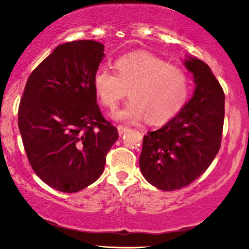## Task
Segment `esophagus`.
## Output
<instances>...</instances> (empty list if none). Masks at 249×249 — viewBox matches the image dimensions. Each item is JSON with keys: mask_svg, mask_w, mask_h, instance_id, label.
Wrapping results in <instances>:
<instances>
[{"mask_svg": "<svg viewBox=\"0 0 249 249\" xmlns=\"http://www.w3.org/2000/svg\"><path fill=\"white\" fill-rule=\"evenodd\" d=\"M118 132H119V135H124V132H127L128 130H129V128L128 127H124V125H118Z\"/></svg>", "mask_w": 249, "mask_h": 249, "instance_id": "34e87169", "label": "esophagus"}]
</instances>
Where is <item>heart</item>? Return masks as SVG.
Segmentation results:
<instances>
[{
    "label": "heart",
    "instance_id": "obj_1",
    "mask_svg": "<svg viewBox=\"0 0 249 249\" xmlns=\"http://www.w3.org/2000/svg\"><path fill=\"white\" fill-rule=\"evenodd\" d=\"M115 72L100 68L94 74L95 94L104 107L113 110L127 91L131 98L114 113L120 121L163 124L179 113L189 96V79L178 67L148 53L121 56L114 63Z\"/></svg>",
    "mask_w": 249,
    "mask_h": 249
}]
</instances>
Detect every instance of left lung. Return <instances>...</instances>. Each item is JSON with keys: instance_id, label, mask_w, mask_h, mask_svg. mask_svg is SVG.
Segmentation results:
<instances>
[{"instance_id": "1", "label": "left lung", "mask_w": 249, "mask_h": 249, "mask_svg": "<svg viewBox=\"0 0 249 249\" xmlns=\"http://www.w3.org/2000/svg\"><path fill=\"white\" fill-rule=\"evenodd\" d=\"M185 66L194 76L195 90L176 117L142 139L139 168L156 188L172 192L198 179L221 146L224 93L210 67L189 56Z\"/></svg>"}]
</instances>
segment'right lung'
Listing matches in <instances>:
<instances>
[{
    "label": "right lung",
    "instance_id": "right-lung-1",
    "mask_svg": "<svg viewBox=\"0 0 249 249\" xmlns=\"http://www.w3.org/2000/svg\"><path fill=\"white\" fill-rule=\"evenodd\" d=\"M104 57L95 40L61 44L27 80L18 112L23 147L44 182L76 193L100 178L119 137L97 105L93 79Z\"/></svg>",
    "mask_w": 249,
    "mask_h": 249
}]
</instances>
